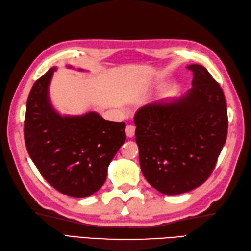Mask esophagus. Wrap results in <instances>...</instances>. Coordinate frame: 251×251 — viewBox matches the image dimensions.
I'll return each mask as SVG.
<instances>
[{"instance_id": "esophagus-1", "label": "esophagus", "mask_w": 251, "mask_h": 251, "mask_svg": "<svg viewBox=\"0 0 251 251\" xmlns=\"http://www.w3.org/2000/svg\"><path fill=\"white\" fill-rule=\"evenodd\" d=\"M125 131H126V136H127L128 138H132L133 136H135L136 127L133 126V125H131V124L127 125V126H126V129H125Z\"/></svg>"}]
</instances>
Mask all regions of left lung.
Wrapping results in <instances>:
<instances>
[{
  "label": "left lung",
  "instance_id": "8db88e82",
  "mask_svg": "<svg viewBox=\"0 0 251 251\" xmlns=\"http://www.w3.org/2000/svg\"><path fill=\"white\" fill-rule=\"evenodd\" d=\"M192 87L184 95L149 103L135 115L140 167L159 192L180 195L211 176L226 143L224 92L205 67L187 66Z\"/></svg>",
  "mask_w": 251,
  "mask_h": 251
}]
</instances>
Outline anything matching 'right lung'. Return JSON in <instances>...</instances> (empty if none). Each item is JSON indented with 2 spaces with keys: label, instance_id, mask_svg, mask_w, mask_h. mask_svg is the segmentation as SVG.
Segmentation results:
<instances>
[{
  "label": "right lung",
  "instance_id": "obj_1",
  "mask_svg": "<svg viewBox=\"0 0 251 251\" xmlns=\"http://www.w3.org/2000/svg\"><path fill=\"white\" fill-rule=\"evenodd\" d=\"M55 69L40 77L28 94L26 150L52 187L63 195L89 197L106 180L109 164L126 140V124L103 120L93 111L77 116L57 113L48 92Z\"/></svg>",
  "mask_w": 251,
  "mask_h": 251
}]
</instances>
